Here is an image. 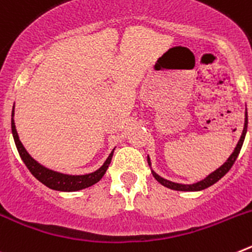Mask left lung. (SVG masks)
<instances>
[{
    "mask_svg": "<svg viewBox=\"0 0 252 252\" xmlns=\"http://www.w3.org/2000/svg\"><path fill=\"white\" fill-rule=\"evenodd\" d=\"M246 131H248V112H246V115H245V126H244V131H242V135H241V137H240V141L237 142V146L235 148L233 153L231 154V157L227 159V161L224 162L223 165L220 166L217 170H215L213 173H211L208 177L204 178V179L201 180V182H198V183H194V184L174 183V182H170V180H166V179H164V178H161L160 175H158L154 170H151V173H153L154 178H155V179H157L158 182L161 184V186L166 187V188H169V189H174V190H182V192H197V190H202V189L208 188V187H211V186H213L215 183H217L218 180L221 179L223 175H226L227 171L232 168V165L235 164L236 159H237V157H239L240 150H241V148H242V144H244L245 136H246ZM148 162H149V165H150V159H149V158H148Z\"/></svg>",
    "mask_w": 252,
    "mask_h": 252,
    "instance_id": "obj_1",
    "label": "left lung"
}]
</instances>
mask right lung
Listing matches in <instances>:
<instances>
[{
    "label": "right lung",
    "mask_w": 252,
    "mask_h": 252,
    "mask_svg": "<svg viewBox=\"0 0 252 252\" xmlns=\"http://www.w3.org/2000/svg\"><path fill=\"white\" fill-rule=\"evenodd\" d=\"M13 110H12V119H11V128H12V135L15 144H16L17 151H19L20 157H21L22 161L25 162V165L30 170V173L36 178L39 182L46 186L48 188L54 189V190H60V192H75V190H81V189L88 188V187L93 186L97 182L102 179V177L106 173L107 168L110 165L111 159H112L113 151L110 154V157L107 158L106 161L103 162V165L98 169V170L93 171L91 174L86 175H68L62 174L58 171L50 170V169L45 168V166L40 165L36 160L29 155L26 149L21 144L17 135L16 126H15V121H13Z\"/></svg>",
    "instance_id": "1"
}]
</instances>
